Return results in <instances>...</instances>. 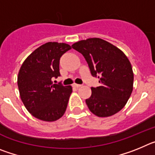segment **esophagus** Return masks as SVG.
Masks as SVG:
<instances>
[{"label":"esophagus","mask_w":155,"mask_h":155,"mask_svg":"<svg viewBox=\"0 0 155 155\" xmlns=\"http://www.w3.org/2000/svg\"><path fill=\"white\" fill-rule=\"evenodd\" d=\"M73 86L74 87H77V88H78V87H81V84H73Z\"/></svg>","instance_id":"esophagus-1"}]
</instances>
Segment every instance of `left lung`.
Segmentation results:
<instances>
[{"mask_svg": "<svg viewBox=\"0 0 155 155\" xmlns=\"http://www.w3.org/2000/svg\"><path fill=\"white\" fill-rule=\"evenodd\" d=\"M84 56L92 76H98L100 85L91 87L85 100L91 113L108 117L120 112L130 97L134 87V72L124 53L100 38H90L72 45Z\"/></svg>", "mask_w": 155, "mask_h": 155, "instance_id": "left-lung-1", "label": "left lung"}]
</instances>
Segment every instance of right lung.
<instances>
[{
    "instance_id": "obj_1",
    "label": "right lung",
    "mask_w": 155,
    "mask_h": 155,
    "mask_svg": "<svg viewBox=\"0 0 155 155\" xmlns=\"http://www.w3.org/2000/svg\"><path fill=\"white\" fill-rule=\"evenodd\" d=\"M71 49L64 42H48L27 57L18 75L20 97L28 113L46 122L59 120L65 113L72 87L53 84L60 74V59Z\"/></svg>"
}]
</instances>
